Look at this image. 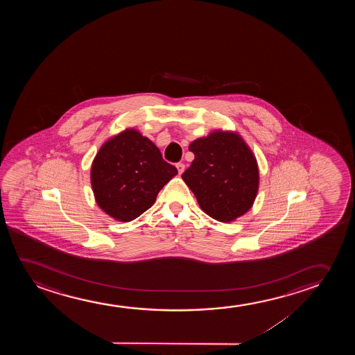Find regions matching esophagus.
Returning <instances> with one entry per match:
<instances>
[{
  "instance_id": "obj_1",
  "label": "esophagus",
  "mask_w": 355,
  "mask_h": 355,
  "mask_svg": "<svg viewBox=\"0 0 355 355\" xmlns=\"http://www.w3.org/2000/svg\"><path fill=\"white\" fill-rule=\"evenodd\" d=\"M175 167H177V170H178V173H180V175H182V173L184 172L185 166L183 162H178V164L175 165Z\"/></svg>"
}]
</instances>
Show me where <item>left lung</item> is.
Returning <instances> with one entry per match:
<instances>
[{
    "label": "left lung",
    "instance_id": "8db88e82",
    "mask_svg": "<svg viewBox=\"0 0 355 355\" xmlns=\"http://www.w3.org/2000/svg\"><path fill=\"white\" fill-rule=\"evenodd\" d=\"M195 159L182 175L200 207L219 222H232L252 207L259 183L251 149L233 132H212L189 146Z\"/></svg>",
    "mask_w": 355,
    "mask_h": 355
}]
</instances>
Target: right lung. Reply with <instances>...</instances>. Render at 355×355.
<instances>
[{"label":"right lung","mask_w":355,"mask_h":355,"mask_svg":"<svg viewBox=\"0 0 355 355\" xmlns=\"http://www.w3.org/2000/svg\"><path fill=\"white\" fill-rule=\"evenodd\" d=\"M177 173L150 139L131 128L103 144L93 160L91 183L98 206L112 218L130 222L150 209Z\"/></svg>","instance_id":"1"}]
</instances>
